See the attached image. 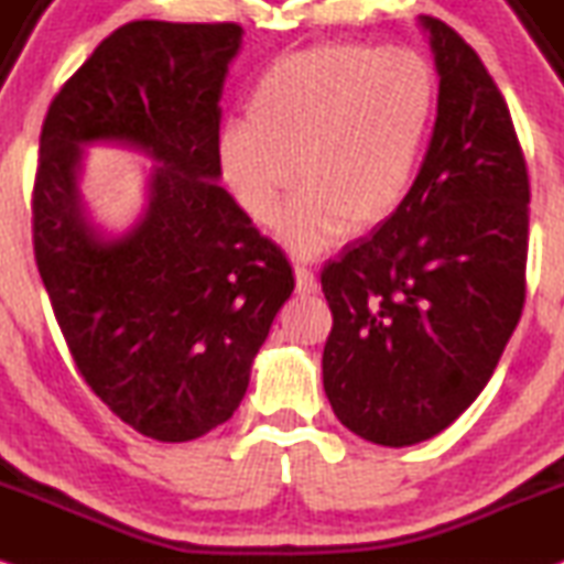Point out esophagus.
Wrapping results in <instances>:
<instances>
[{"mask_svg": "<svg viewBox=\"0 0 564 564\" xmlns=\"http://www.w3.org/2000/svg\"><path fill=\"white\" fill-rule=\"evenodd\" d=\"M295 280H297V293H303V295L316 293V276L311 269L295 267Z\"/></svg>", "mask_w": 564, "mask_h": 564, "instance_id": "34e87169", "label": "esophagus"}]
</instances>
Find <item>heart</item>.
I'll return each instance as SVG.
<instances>
[{"mask_svg": "<svg viewBox=\"0 0 564 564\" xmlns=\"http://www.w3.org/2000/svg\"><path fill=\"white\" fill-rule=\"evenodd\" d=\"M438 102L433 63L406 46L322 42L288 52L250 86L245 121L218 134L221 176L261 227L301 178L306 189L284 214L282 237L297 256H316L401 208Z\"/></svg>", "mask_w": 564, "mask_h": 564, "instance_id": "1", "label": "heart"}]
</instances>
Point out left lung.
<instances>
[{
  "instance_id": "obj_1",
  "label": "left lung",
  "mask_w": 564,
  "mask_h": 564,
  "mask_svg": "<svg viewBox=\"0 0 564 564\" xmlns=\"http://www.w3.org/2000/svg\"><path fill=\"white\" fill-rule=\"evenodd\" d=\"M420 23L441 76L427 155L401 208L322 271L324 393L350 433L390 448L478 399L525 303L531 182L512 116L459 33Z\"/></svg>"
}]
</instances>
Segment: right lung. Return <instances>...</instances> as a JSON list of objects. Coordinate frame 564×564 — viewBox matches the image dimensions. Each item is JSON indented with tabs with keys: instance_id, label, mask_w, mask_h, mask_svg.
I'll return each mask as SVG.
<instances>
[{
	"instance_id": "add662e5",
	"label": "right lung",
	"mask_w": 564,
	"mask_h": 564,
	"mask_svg": "<svg viewBox=\"0 0 564 564\" xmlns=\"http://www.w3.org/2000/svg\"><path fill=\"white\" fill-rule=\"evenodd\" d=\"M237 23L131 20L46 110L33 256L78 372L137 433L195 441L240 406L293 267L221 187L216 142ZM150 154L151 203L110 238L77 192L82 147Z\"/></svg>"
}]
</instances>
